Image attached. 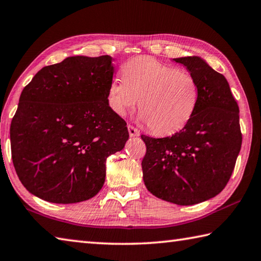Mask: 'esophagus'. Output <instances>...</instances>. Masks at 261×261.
<instances>
[{"mask_svg":"<svg viewBox=\"0 0 261 261\" xmlns=\"http://www.w3.org/2000/svg\"><path fill=\"white\" fill-rule=\"evenodd\" d=\"M127 131H129V135L131 137H138L140 135L139 130L135 127L134 125H127Z\"/></svg>","mask_w":261,"mask_h":261,"instance_id":"1","label":"esophagus"}]
</instances>
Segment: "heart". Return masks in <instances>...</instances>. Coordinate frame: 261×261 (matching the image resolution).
Wrapping results in <instances>:
<instances>
[{
  "instance_id": "heart-1",
  "label": "heart",
  "mask_w": 261,
  "mask_h": 261,
  "mask_svg": "<svg viewBox=\"0 0 261 261\" xmlns=\"http://www.w3.org/2000/svg\"><path fill=\"white\" fill-rule=\"evenodd\" d=\"M122 74L113 79L107 94L116 115H125L139 101L138 118L161 136L176 134L191 121L200 98V87L191 73L139 57L127 61Z\"/></svg>"
}]
</instances>
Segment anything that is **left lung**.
<instances>
[{
    "mask_svg": "<svg viewBox=\"0 0 261 261\" xmlns=\"http://www.w3.org/2000/svg\"><path fill=\"white\" fill-rule=\"evenodd\" d=\"M173 60L196 79V111L171 137L141 135L146 144L141 167L144 182L153 195L178 205H193L218 195L233 173L242 145L240 110L226 77L200 57Z\"/></svg>",
    "mask_w": 261,
    "mask_h": 261,
    "instance_id": "1",
    "label": "left lung"
}]
</instances>
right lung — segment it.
Instances as JSON below:
<instances>
[{"instance_id":"1","label":"right lung","mask_w":261,"mask_h":261,"mask_svg":"<svg viewBox=\"0 0 261 261\" xmlns=\"http://www.w3.org/2000/svg\"><path fill=\"white\" fill-rule=\"evenodd\" d=\"M111 56L68 57L45 66L23 88L10 126L18 178L42 200L69 204L97 195L106 159L129 139L107 102Z\"/></svg>"}]
</instances>
